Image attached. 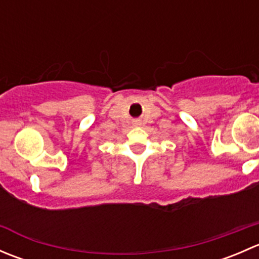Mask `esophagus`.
<instances>
[{
	"label": "esophagus",
	"mask_w": 259,
	"mask_h": 259,
	"mask_svg": "<svg viewBox=\"0 0 259 259\" xmlns=\"http://www.w3.org/2000/svg\"><path fill=\"white\" fill-rule=\"evenodd\" d=\"M140 121H134V126H139Z\"/></svg>",
	"instance_id": "obj_1"
}]
</instances>
